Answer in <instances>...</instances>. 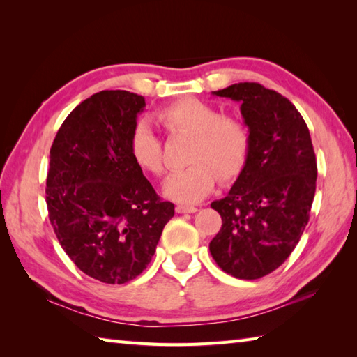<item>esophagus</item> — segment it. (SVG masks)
I'll use <instances>...</instances> for the list:
<instances>
[{
  "instance_id": "1",
  "label": "esophagus",
  "mask_w": 357,
  "mask_h": 357,
  "mask_svg": "<svg viewBox=\"0 0 357 357\" xmlns=\"http://www.w3.org/2000/svg\"><path fill=\"white\" fill-rule=\"evenodd\" d=\"M176 211H178V213H195V211H198V207H195V206H178Z\"/></svg>"
}]
</instances>
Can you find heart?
<instances>
[{"label":"heart","mask_w":357,"mask_h":357,"mask_svg":"<svg viewBox=\"0 0 357 357\" xmlns=\"http://www.w3.org/2000/svg\"><path fill=\"white\" fill-rule=\"evenodd\" d=\"M156 118L170 133L192 136L187 161L193 164L165 179L162 192L169 199L198 202L213 190L216 174L221 181H229L245 167L252 139L241 119L224 116L215 105L198 98H184L165 105ZM130 153L142 170L151 174L164 172L162 142L147 123L135 126Z\"/></svg>","instance_id":"obj_1"}]
</instances>
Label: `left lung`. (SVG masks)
Wrapping results in <instances>:
<instances>
[{"mask_svg":"<svg viewBox=\"0 0 357 357\" xmlns=\"http://www.w3.org/2000/svg\"><path fill=\"white\" fill-rule=\"evenodd\" d=\"M213 95L241 102L252 142L229 195L211 202L222 227L210 253L229 275L259 279L287 261L308 224L317 178L313 144L298 109L275 90L239 82Z\"/></svg>","mask_w":357,"mask_h":357,"instance_id":"left-lung-1","label":"left lung"}]
</instances>
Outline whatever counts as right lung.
Returning a JSON list of instances; mask_svg holds the SVG:
<instances>
[{"instance_id":"add662e5","label":"right lung","mask_w":357,"mask_h":357,"mask_svg":"<svg viewBox=\"0 0 357 357\" xmlns=\"http://www.w3.org/2000/svg\"><path fill=\"white\" fill-rule=\"evenodd\" d=\"M144 107L141 95L102 90L70 112L50 149V224L75 265L104 284L141 275L174 215L130 153Z\"/></svg>"}]
</instances>
